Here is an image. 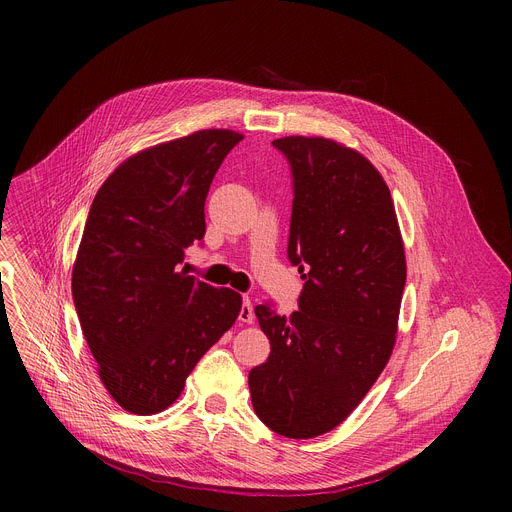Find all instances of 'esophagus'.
Instances as JSON below:
<instances>
[{
  "label": "esophagus",
  "mask_w": 512,
  "mask_h": 512,
  "mask_svg": "<svg viewBox=\"0 0 512 512\" xmlns=\"http://www.w3.org/2000/svg\"><path fill=\"white\" fill-rule=\"evenodd\" d=\"M239 320L245 322V324H253L255 320V314H253V304L249 298L243 300V306H241V312H239Z\"/></svg>",
  "instance_id": "esophagus-1"
}]
</instances>
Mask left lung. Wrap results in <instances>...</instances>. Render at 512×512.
Returning <instances> with one entry per match:
<instances>
[{
  "label": "left lung",
  "instance_id": "obj_1",
  "mask_svg": "<svg viewBox=\"0 0 512 512\" xmlns=\"http://www.w3.org/2000/svg\"><path fill=\"white\" fill-rule=\"evenodd\" d=\"M294 178L287 257L300 310L255 308L271 352L249 373L257 417L291 440L340 425L391 358L407 277L395 204L379 170L326 137L273 141Z\"/></svg>",
  "mask_w": 512,
  "mask_h": 512
}]
</instances>
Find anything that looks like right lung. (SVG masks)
Segmentation results:
<instances>
[{
    "label": "right lung",
    "instance_id": "1",
    "mask_svg": "<svg viewBox=\"0 0 512 512\" xmlns=\"http://www.w3.org/2000/svg\"><path fill=\"white\" fill-rule=\"evenodd\" d=\"M243 139L202 129L127 158L99 188L72 267V300L99 379L129 413L154 415L184 391L202 354L241 312V294L186 269L206 233L216 170Z\"/></svg>",
    "mask_w": 512,
    "mask_h": 512
}]
</instances>
